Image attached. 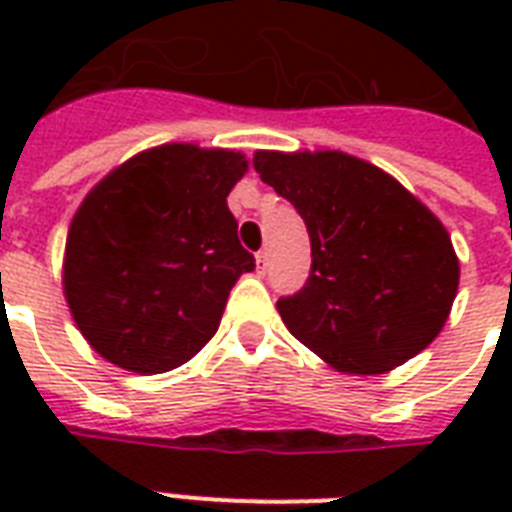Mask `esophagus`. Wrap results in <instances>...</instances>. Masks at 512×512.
I'll return each instance as SVG.
<instances>
[{
  "label": "esophagus",
  "mask_w": 512,
  "mask_h": 512,
  "mask_svg": "<svg viewBox=\"0 0 512 512\" xmlns=\"http://www.w3.org/2000/svg\"><path fill=\"white\" fill-rule=\"evenodd\" d=\"M255 263H257V273H265L268 271V252H257L255 255Z\"/></svg>",
  "instance_id": "esophagus-1"
}]
</instances>
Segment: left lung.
I'll return each mask as SVG.
<instances>
[{
    "label": "left lung",
    "instance_id": "obj_1",
    "mask_svg": "<svg viewBox=\"0 0 512 512\" xmlns=\"http://www.w3.org/2000/svg\"><path fill=\"white\" fill-rule=\"evenodd\" d=\"M252 164L311 236V276L276 303L289 332L348 374H385L428 348L460 284L441 220L388 172L342 151H257Z\"/></svg>",
    "mask_w": 512,
    "mask_h": 512
}]
</instances>
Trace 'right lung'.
Wrapping results in <instances>:
<instances>
[{
    "label": "right lung",
    "instance_id": "add662e5",
    "mask_svg": "<svg viewBox=\"0 0 512 512\" xmlns=\"http://www.w3.org/2000/svg\"><path fill=\"white\" fill-rule=\"evenodd\" d=\"M244 172L236 151L170 143L87 193L68 228L63 292L100 356L162 374L212 340L231 287L255 271L225 201Z\"/></svg>",
    "mask_w": 512,
    "mask_h": 512
}]
</instances>
